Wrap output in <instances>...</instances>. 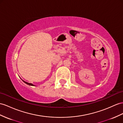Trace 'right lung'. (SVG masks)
I'll return each instance as SVG.
<instances>
[{"label": "right lung", "mask_w": 123, "mask_h": 123, "mask_svg": "<svg viewBox=\"0 0 123 123\" xmlns=\"http://www.w3.org/2000/svg\"><path fill=\"white\" fill-rule=\"evenodd\" d=\"M22 80V79H21ZM23 81V82L24 83H25V84H27V85H30V86H34L35 85H33V84H31V83H27V82H26V81H25L24 80H22Z\"/></svg>", "instance_id": "add662e5"}]
</instances>
